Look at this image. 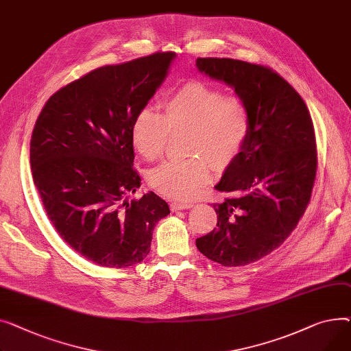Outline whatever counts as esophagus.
Returning <instances> with one entry per match:
<instances>
[{
  "mask_svg": "<svg viewBox=\"0 0 351 351\" xmlns=\"http://www.w3.org/2000/svg\"><path fill=\"white\" fill-rule=\"evenodd\" d=\"M170 208L171 211H181V210H189V208H193V204L190 202H171L170 204Z\"/></svg>",
  "mask_w": 351,
  "mask_h": 351,
  "instance_id": "obj_1",
  "label": "esophagus"
}]
</instances>
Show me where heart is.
Here are the masks:
<instances>
[{"label": "heart", "mask_w": 351, "mask_h": 351, "mask_svg": "<svg viewBox=\"0 0 351 351\" xmlns=\"http://www.w3.org/2000/svg\"><path fill=\"white\" fill-rule=\"evenodd\" d=\"M164 116L143 109L132 125V144L147 161L166 150L170 133L189 132V160L164 162L149 174L150 187L177 201L197 198L211 181V166L223 170L235 161L250 136L251 112L238 95L191 82L162 101ZM209 160L207 162L206 160Z\"/></svg>", "instance_id": "heart-1"}]
</instances>
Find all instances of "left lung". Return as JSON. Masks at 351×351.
Returning a JSON list of instances; mask_svg holds the SVG:
<instances>
[{
	"instance_id": "obj_1",
	"label": "left lung",
	"mask_w": 351,
	"mask_h": 351,
	"mask_svg": "<svg viewBox=\"0 0 351 351\" xmlns=\"http://www.w3.org/2000/svg\"><path fill=\"white\" fill-rule=\"evenodd\" d=\"M195 65L251 112L248 140L215 185L231 197L214 204L217 228L195 241L208 259L243 266L280 246L304 214L317 169L313 123L299 93L269 68L228 58Z\"/></svg>"
}]
</instances>
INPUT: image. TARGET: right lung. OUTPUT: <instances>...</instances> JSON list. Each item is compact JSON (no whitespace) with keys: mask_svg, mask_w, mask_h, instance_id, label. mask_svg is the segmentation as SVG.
Listing matches in <instances>:
<instances>
[{"mask_svg":"<svg viewBox=\"0 0 351 351\" xmlns=\"http://www.w3.org/2000/svg\"><path fill=\"white\" fill-rule=\"evenodd\" d=\"M176 53L158 52L92 71L49 97L31 138L34 184L55 230L100 266L128 267L150 252L156 223L170 214L153 191L128 201L132 125L166 80Z\"/></svg>","mask_w":351,"mask_h":351,"instance_id":"right-lung-1","label":"right lung"}]
</instances>
